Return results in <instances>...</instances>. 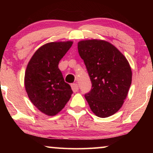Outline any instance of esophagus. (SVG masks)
Returning a JSON list of instances; mask_svg holds the SVG:
<instances>
[{
    "label": "esophagus",
    "instance_id": "1",
    "mask_svg": "<svg viewBox=\"0 0 153 153\" xmlns=\"http://www.w3.org/2000/svg\"><path fill=\"white\" fill-rule=\"evenodd\" d=\"M72 89L74 93H76L79 91V85L76 83H73L72 84Z\"/></svg>",
    "mask_w": 153,
    "mask_h": 153
}]
</instances>
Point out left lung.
Returning a JSON list of instances; mask_svg holds the SVG:
<instances>
[{"mask_svg":"<svg viewBox=\"0 0 153 153\" xmlns=\"http://www.w3.org/2000/svg\"><path fill=\"white\" fill-rule=\"evenodd\" d=\"M91 79L92 88L85 94L90 108L100 118H107L123 104L131 83V70L126 58L108 42L97 39L78 43Z\"/></svg>","mask_w":153,"mask_h":153,"instance_id":"1","label":"left lung"}]
</instances>
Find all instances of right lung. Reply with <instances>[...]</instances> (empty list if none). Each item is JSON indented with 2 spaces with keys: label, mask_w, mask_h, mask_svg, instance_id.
Here are the masks:
<instances>
[{
  "label": "right lung",
  "mask_w": 153,
  "mask_h": 153,
  "mask_svg": "<svg viewBox=\"0 0 153 153\" xmlns=\"http://www.w3.org/2000/svg\"><path fill=\"white\" fill-rule=\"evenodd\" d=\"M72 42L43 45L31 58L25 73V87L30 101L48 116H55L69 101L73 91L65 82L58 63Z\"/></svg>",
  "instance_id": "add662e5"
}]
</instances>
